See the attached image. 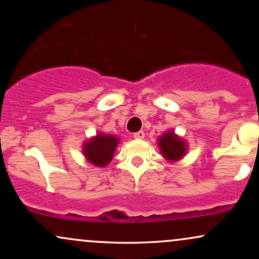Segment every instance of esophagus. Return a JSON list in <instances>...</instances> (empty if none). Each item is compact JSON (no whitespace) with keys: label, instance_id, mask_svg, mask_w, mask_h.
<instances>
[{"label":"esophagus","instance_id":"obj_1","mask_svg":"<svg viewBox=\"0 0 259 259\" xmlns=\"http://www.w3.org/2000/svg\"><path fill=\"white\" fill-rule=\"evenodd\" d=\"M134 138L135 139H144L145 138V133L144 132H138L134 134Z\"/></svg>","mask_w":259,"mask_h":259}]
</instances>
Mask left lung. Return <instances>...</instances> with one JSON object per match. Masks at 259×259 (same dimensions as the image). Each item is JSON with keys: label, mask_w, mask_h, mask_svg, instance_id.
<instances>
[{"label": "left lung", "mask_w": 259, "mask_h": 259, "mask_svg": "<svg viewBox=\"0 0 259 259\" xmlns=\"http://www.w3.org/2000/svg\"><path fill=\"white\" fill-rule=\"evenodd\" d=\"M157 144H158L163 158L171 163L179 162L186 156L187 151H189V145H187L186 140L175 134L174 130L171 129L163 133L157 140Z\"/></svg>", "instance_id": "left-lung-1"}]
</instances>
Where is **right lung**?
Listing matches in <instances>:
<instances>
[{
	"label": "right lung",
	"instance_id": "obj_1",
	"mask_svg": "<svg viewBox=\"0 0 259 259\" xmlns=\"http://www.w3.org/2000/svg\"><path fill=\"white\" fill-rule=\"evenodd\" d=\"M119 142L118 136L99 132L82 144V154L92 165L105 168L112 160Z\"/></svg>",
	"mask_w": 259,
	"mask_h": 259
}]
</instances>
